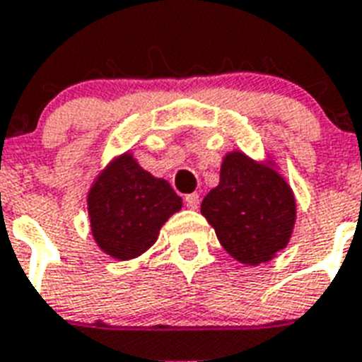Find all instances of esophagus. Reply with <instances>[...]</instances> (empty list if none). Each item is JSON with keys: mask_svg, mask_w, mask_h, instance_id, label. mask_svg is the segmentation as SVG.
I'll list each match as a JSON object with an SVG mask.
<instances>
[{"mask_svg": "<svg viewBox=\"0 0 362 362\" xmlns=\"http://www.w3.org/2000/svg\"><path fill=\"white\" fill-rule=\"evenodd\" d=\"M184 201H186V206L189 210H197L199 208V202H201V197L197 195V193H189V195L184 197Z\"/></svg>", "mask_w": 362, "mask_h": 362, "instance_id": "1", "label": "esophagus"}]
</instances>
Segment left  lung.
<instances>
[{"mask_svg": "<svg viewBox=\"0 0 362 362\" xmlns=\"http://www.w3.org/2000/svg\"><path fill=\"white\" fill-rule=\"evenodd\" d=\"M201 214L230 257L257 266L286 247L296 223V199L272 163L228 152L219 186L204 197Z\"/></svg>", "mask_w": 362, "mask_h": 362, "instance_id": "8db88e82", "label": "left lung"}]
</instances>
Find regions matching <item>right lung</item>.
<instances>
[{"label":"right lung","mask_w":362,"mask_h":362,"mask_svg":"<svg viewBox=\"0 0 362 362\" xmlns=\"http://www.w3.org/2000/svg\"><path fill=\"white\" fill-rule=\"evenodd\" d=\"M87 206L98 247L117 260H130L154 245L163 223L182 208V199L128 152L100 173Z\"/></svg>","instance_id":"obj_1"}]
</instances>
